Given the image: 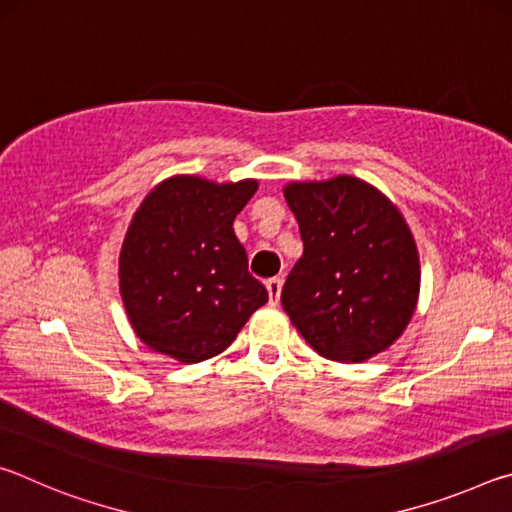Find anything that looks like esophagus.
<instances>
[{
	"label": "esophagus",
	"instance_id": "34e87169",
	"mask_svg": "<svg viewBox=\"0 0 512 512\" xmlns=\"http://www.w3.org/2000/svg\"><path fill=\"white\" fill-rule=\"evenodd\" d=\"M266 289H268V298H271L273 305H277L282 293V277H271V280H266Z\"/></svg>",
	"mask_w": 512,
	"mask_h": 512
}]
</instances>
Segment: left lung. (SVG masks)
<instances>
[{
  "label": "left lung",
  "mask_w": 512,
  "mask_h": 512,
  "mask_svg": "<svg viewBox=\"0 0 512 512\" xmlns=\"http://www.w3.org/2000/svg\"><path fill=\"white\" fill-rule=\"evenodd\" d=\"M305 250L282 289V307L320 357L361 363L411 323L420 255L391 198L354 176L284 185Z\"/></svg>",
  "instance_id": "obj_1"
}]
</instances>
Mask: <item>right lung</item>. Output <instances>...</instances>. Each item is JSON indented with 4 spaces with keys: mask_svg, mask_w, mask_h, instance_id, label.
<instances>
[{
    "mask_svg": "<svg viewBox=\"0 0 512 512\" xmlns=\"http://www.w3.org/2000/svg\"><path fill=\"white\" fill-rule=\"evenodd\" d=\"M259 183L171 176L137 207L119 253V293L144 345L180 363L212 359L266 305L232 230Z\"/></svg>",
    "mask_w": 512,
    "mask_h": 512,
    "instance_id": "add662e5",
    "label": "right lung"
}]
</instances>
